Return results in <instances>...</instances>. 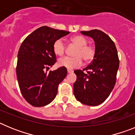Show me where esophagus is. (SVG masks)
<instances>
[{"label": "esophagus", "mask_w": 135, "mask_h": 135, "mask_svg": "<svg viewBox=\"0 0 135 135\" xmlns=\"http://www.w3.org/2000/svg\"><path fill=\"white\" fill-rule=\"evenodd\" d=\"M73 72V71L72 70H68V74H70V73H72Z\"/></svg>", "instance_id": "esophagus-1"}]
</instances>
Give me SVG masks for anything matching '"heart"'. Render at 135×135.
<instances>
[{
  "label": "heart",
  "instance_id": "heart-1",
  "mask_svg": "<svg viewBox=\"0 0 135 135\" xmlns=\"http://www.w3.org/2000/svg\"><path fill=\"white\" fill-rule=\"evenodd\" d=\"M71 42L77 46L74 52V57H64L58 60V65L67 69L79 68L82 64V59L86 63H90L93 60L96 54L94 46L88 45L89 40L82 35L75 36L71 38ZM65 44L62 38L56 40L53 43V49L57 55L62 56L65 52Z\"/></svg>",
  "mask_w": 135,
  "mask_h": 135
}]
</instances>
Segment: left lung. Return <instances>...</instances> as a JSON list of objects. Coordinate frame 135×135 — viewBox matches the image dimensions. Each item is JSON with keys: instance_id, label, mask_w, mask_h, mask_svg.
Instances as JSON below:
<instances>
[{"instance_id": "1", "label": "left lung", "mask_w": 135, "mask_h": 135, "mask_svg": "<svg viewBox=\"0 0 135 135\" xmlns=\"http://www.w3.org/2000/svg\"><path fill=\"white\" fill-rule=\"evenodd\" d=\"M81 32L94 39L96 54L86 68L74 71L77 80L74 84V94L83 104L98 105L109 96L115 84L119 68L118 51L114 41L102 31Z\"/></svg>"}]
</instances>
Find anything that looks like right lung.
Wrapping results in <instances>:
<instances>
[{
	"mask_svg": "<svg viewBox=\"0 0 135 135\" xmlns=\"http://www.w3.org/2000/svg\"><path fill=\"white\" fill-rule=\"evenodd\" d=\"M68 34L70 32L42 26L27 36L20 46L17 77L23 98L32 106L42 107L55 98L67 70L61 67L49 73L45 70L57 61L53 49L55 41Z\"/></svg>",
	"mask_w": 135,
	"mask_h": 135,
	"instance_id": "right-lung-1",
	"label": "right lung"
}]
</instances>
